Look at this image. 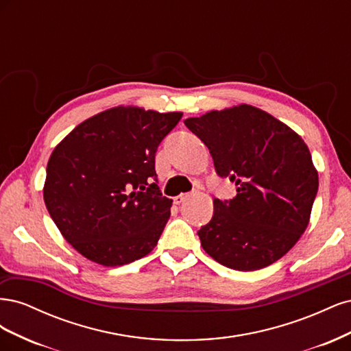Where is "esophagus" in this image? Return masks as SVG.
I'll return each mask as SVG.
<instances>
[{
  "label": "esophagus",
  "instance_id": "obj_1",
  "mask_svg": "<svg viewBox=\"0 0 351 351\" xmlns=\"http://www.w3.org/2000/svg\"><path fill=\"white\" fill-rule=\"evenodd\" d=\"M186 197H187V195H178V196H176V197H174V204H176V205L183 204V202L186 200Z\"/></svg>",
  "mask_w": 351,
  "mask_h": 351
}]
</instances>
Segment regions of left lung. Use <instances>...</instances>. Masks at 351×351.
I'll return each mask as SVG.
<instances>
[{
    "instance_id": "obj_1",
    "label": "left lung",
    "mask_w": 351,
    "mask_h": 351,
    "mask_svg": "<svg viewBox=\"0 0 351 351\" xmlns=\"http://www.w3.org/2000/svg\"><path fill=\"white\" fill-rule=\"evenodd\" d=\"M215 171L236 183L197 234L204 250L236 271H256L289 252L309 224L317 171L302 137L271 114L241 104L184 120Z\"/></svg>"
}]
</instances>
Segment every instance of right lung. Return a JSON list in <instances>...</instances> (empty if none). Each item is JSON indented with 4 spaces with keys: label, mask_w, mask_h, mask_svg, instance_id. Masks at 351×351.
<instances>
[{
    "label": "right lung",
    "mask_w": 351,
    "mask_h": 351,
    "mask_svg": "<svg viewBox=\"0 0 351 351\" xmlns=\"http://www.w3.org/2000/svg\"><path fill=\"white\" fill-rule=\"evenodd\" d=\"M182 115L115 107L80 123L52 151L45 205L84 258L121 267L156 246L173 200L158 187L155 154Z\"/></svg>",
    "instance_id": "right-lung-1"
}]
</instances>
